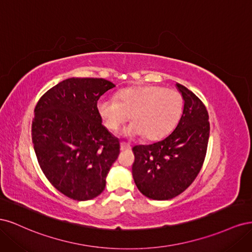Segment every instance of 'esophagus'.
I'll list each match as a JSON object with an SVG mask.
<instances>
[{
  "mask_svg": "<svg viewBox=\"0 0 252 252\" xmlns=\"http://www.w3.org/2000/svg\"><path fill=\"white\" fill-rule=\"evenodd\" d=\"M131 146L129 144H126V143H121V150H127V149H130Z\"/></svg>",
  "mask_w": 252,
  "mask_h": 252,
  "instance_id": "1",
  "label": "esophagus"
}]
</instances>
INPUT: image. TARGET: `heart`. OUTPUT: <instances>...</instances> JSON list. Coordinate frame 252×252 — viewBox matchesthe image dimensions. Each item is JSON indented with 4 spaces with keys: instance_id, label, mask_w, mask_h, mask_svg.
Wrapping results in <instances>:
<instances>
[{
    "instance_id": "b5f03b06",
    "label": "heart",
    "mask_w": 252,
    "mask_h": 252,
    "mask_svg": "<svg viewBox=\"0 0 252 252\" xmlns=\"http://www.w3.org/2000/svg\"><path fill=\"white\" fill-rule=\"evenodd\" d=\"M184 109L178 90L159 86H139L120 91L117 100L102 98L97 110L105 125L118 131L131 117L133 123L125 129L128 136L143 135L147 140L161 139L177 126Z\"/></svg>"
}]
</instances>
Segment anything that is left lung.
Masks as SVG:
<instances>
[{
	"instance_id": "left-lung-1",
	"label": "left lung",
	"mask_w": 252,
	"mask_h": 252,
	"mask_svg": "<svg viewBox=\"0 0 252 252\" xmlns=\"http://www.w3.org/2000/svg\"><path fill=\"white\" fill-rule=\"evenodd\" d=\"M177 87L184 98L178 126L164 140L132 148L134 183L152 200H170L185 191L199 174L207 152L210 125L206 106L185 86L177 83Z\"/></svg>"
}]
</instances>
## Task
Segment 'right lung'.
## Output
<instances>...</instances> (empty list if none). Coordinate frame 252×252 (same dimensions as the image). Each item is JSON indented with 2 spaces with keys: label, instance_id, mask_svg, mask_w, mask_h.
<instances>
[{
  "label": "right lung",
  "instance_id": "obj_1",
  "mask_svg": "<svg viewBox=\"0 0 252 252\" xmlns=\"http://www.w3.org/2000/svg\"><path fill=\"white\" fill-rule=\"evenodd\" d=\"M114 87L97 78H70L46 91L32 124L43 173L61 193L88 201L103 192L120 142L102 125L97 101Z\"/></svg>",
  "mask_w": 252,
  "mask_h": 252
}]
</instances>
